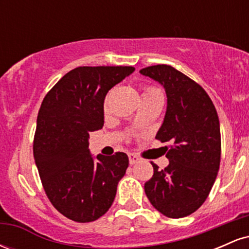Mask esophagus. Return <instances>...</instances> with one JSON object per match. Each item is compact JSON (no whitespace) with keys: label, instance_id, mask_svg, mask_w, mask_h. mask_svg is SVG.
I'll list each match as a JSON object with an SVG mask.
<instances>
[{"label":"esophagus","instance_id":"34e87169","mask_svg":"<svg viewBox=\"0 0 249 249\" xmlns=\"http://www.w3.org/2000/svg\"><path fill=\"white\" fill-rule=\"evenodd\" d=\"M128 160H130L131 165H134V164H137V162L141 161V159H139V157H137L136 154L128 153Z\"/></svg>","mask_w":249,"mask_h":249}]
</instances>
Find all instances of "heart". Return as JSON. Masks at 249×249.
<instances>
[{
    "label": "heart",
    "instance_id": "1",
    "mask_svg": "<svg viewBox=\"0 0 249 249\" xmlns=\"http://www.w3.org/2000/svg\"><path fill=\"white\" fill-rule=\"evenodd\" d=\"M154 91H158V90H157V89H154V88H146V89H145V92L144 93L154 92Z\"/></svg>",
    "mask_w": 249,
    "mask_h": 249
}]
</instances>
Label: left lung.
Listing matches in <instances>:
<instances>
[{"label":"left lung","instance_id":"obj_1","mask_svg":"<svg viewBox=\"0 0 249 249\" xmlns=\"http://www.w3.org/2000/svg\"><path fill=\"white\" fill-rule=\"evenodd\" d=\"M164 87L167 108L156 139L170 142L164 170L153 166L145 182L152 206L168 218L178 219L196 212L207 199L215 181L221 157L219 117L210 96L198 83L166 64L142 69Z\"/></svg>","mask_w":249,"mask_h":249}]
</instances>
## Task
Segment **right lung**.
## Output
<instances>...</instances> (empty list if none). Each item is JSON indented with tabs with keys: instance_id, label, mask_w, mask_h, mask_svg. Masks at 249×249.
Returning a JSON list of instances; mask_svg holds the SVG:
<instances>
[{
	"instance_id": "add662e5",
	"label": "right lung",
	"mask_w": 249,
	"mask_h": 249,
	"mask_svg": "<svg viewBox=\"0 0 249 249\" xmlns=\"http://www.w3.org/2000/svg\"><path fill=\"white\" fill-rule=\"evenodd\" d=\"M133 67H78L56 83L37 116L34 158L53 206L76 222L95 221L115 200L126 153L89 150V133L104 125V99Z\"/></svg>"
}]
</instances>
